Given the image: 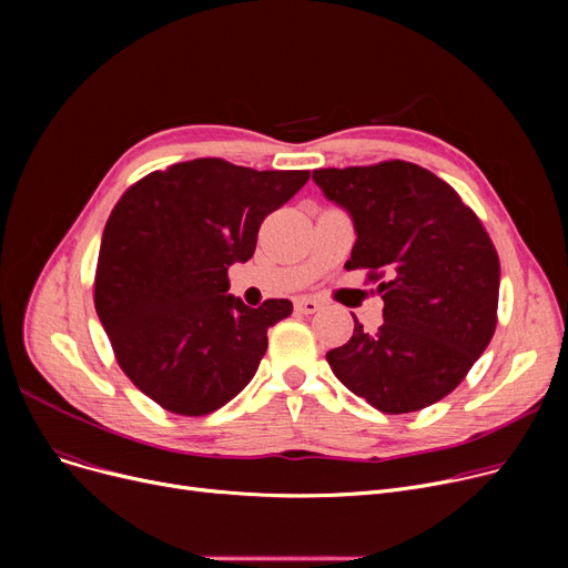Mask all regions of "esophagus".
Instances as JSON below:
<instances>
[{
	"label": "esophagus",
	"instance_id": "obj_1",
	"mask_svg": "<svg viewBox=\"0 0 568 568\" xmlns=\"http://www.w3.org/2000/svg\"><path fill=\"white\" fill-rule=\"evenodd\" d=\"M294 308L300 311V313H304V315H313V313H317L322 308V302L313 300V296H300V300L294 302Z\"/></svg>",
	"mask_w": 568,
	"mask_h": 568
}]
</instances>
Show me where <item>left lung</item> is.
<instances>
[{
  "mask_svg": "<svg viewBox=\"0 0 568 568\" xmlns=\"http://www.w3.org/2000/svg\"><path fill=\"white\" fill-rule=\"evenodd\" d=\"M322 193L356 230L345 268L377 283L384 322L326 352L334 375L386 414L449 396L497 326L499 257L479 216L430 170L407 161L320 168Z\"/></svg>",
  "mask_w": 568,
  "mask_h": 568,
  "instance_id": "left-lung-1",
  "label": "left lung"
}]
</instances>
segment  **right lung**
Wrapping results in <instances>:
<instances>
[{"label": "right lung", "mask_w": 568, "mask_h": 568, "mask_svg": "<svg viewBox=\"0 0 568 568\" xmlns=\"http://www.w3.org/2000/svg\"><path fill=\"white\" fill-rule=\"evenodd\" d=\"M308 176L195 159L149 172L114 204L94 306L119 368L163 409L204 416L253 379L292 302L246 306L225 294L227 266L253 257L262 221Z\"/></svg>", "instance_id": "1"}]
</instances>
